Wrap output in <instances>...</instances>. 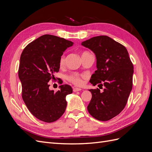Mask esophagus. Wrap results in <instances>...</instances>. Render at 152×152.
I'll use <instances>...</instances> for the list:
<instances>
[{"instance_id": "esophagus-1", "label": "esophagus", "mask_w": 152, "mask_h": 152, "mask_svg": "<svg viewBox=\"0 0 152 152\" xmlns=\"http://www.w3.org/2000/svg\"><path fill=\"white\" fill-rule=\"evenodd\" d=\"M82 89L80 88H79V87H73V91L74 92H77V91H81Z\"/></svg>"}]
</instances>
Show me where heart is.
I'll list each match as a JSON object with an SVG mask.
<instances>
[{
    "label": "heart",
    "mask_w": 152,
    "mask_h": 152,
    "mask_svg": "<svg viewBox=\"0 0 152 152\" xmlns=\"http://www.w3.org/2000/svg\"><path fill=\"white\" fill-rule=\"evenodd\" d=\"M88 52H82L81 53V57L84 56V55L88 54ZM65 57L64 55L61 57L60 58V60H59V65L61 66H63L64 64H65ZM82 76L79 75V74H77V73H73V74L70 75V76L68 77V80L70 82H71L72 83H73V84L77 85V86H81L83 83V81H82Z\"/></svg>",
    "instance_id": "1"
}]
</instances>
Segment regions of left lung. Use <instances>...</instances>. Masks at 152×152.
<instances>
[{"label":"left lung","mask_w":152,"mask_h":152,"mask_svg":"<svg viewBox=\"0 0 152 152\" xmlns=\"http://www.w3.org/2000/svg\"><path fill=\"white\" fill-rule=\"evenodd\" d=\"M81 45L91 50L96 58L97 70L89 82L93 86L103 82L104 86L103 93L99 89H89L92 98L87 110L98 121H109L127 103L132 86V63L126 48L108 36L94 37Z\"/></svg>","instance_id":"8db88e82"}]
</instances>
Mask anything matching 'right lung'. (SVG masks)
<instances>
[{
  "label": "right lung",
  "mask_w": 152,
  "mask_h": 152,
  "mask_svg": "<svg viewBox=\"0 0 152 152\" xmlns=\"http://www.w3.org/2000/svg\"><path fill=\"white\" fill-rule=\"evenodd\" d=\"M73 42L52 35H44L26 46L20 57L18 77L21 82L22 98L37 118L53 122L60 118L67 105L66 96L72 93L67 84L54 93L49 81L59 72L63 52ZM62 83V82H61Z\"/></svg>",
  "instance_id": "1"
}]
</instances>
